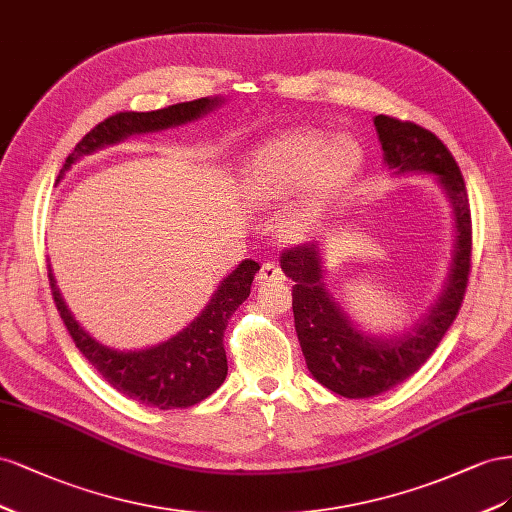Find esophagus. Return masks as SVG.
I'll return each instance as SVG.
<instances>
[{
	"mask_svg": "<svg viewBox=\"0 0 512 512\" xmlns=\"http://www.w3.org/2000/svg\"><path fill=\"white\" fill-rule=\"evenodd\" d=\"M285 274L281 270V266L276 261H266L261 270L257 272V281L259 283H268V281H283Z\"/></svg>",
	"mask_w": 512,
	"mask_h": 512,
	"instance_id": "1",
	"label": "esophagus"
}]
</instances>
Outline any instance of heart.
<instances>
[{
  "instance_id": "b5f03b06",
  "label": "heart",
  "mask_w": 512,
  "mask_h": 512,
  "mask_svg": "<svg viewBox=\"0 0 512 512\" xmlns=\"http://www.w3.org/2000/svg\"><path fill=\"white\" fill-rule=\"evenodd\" d=\"M360 167L356 145L328 143L317 133H289L274 139L246 160L242 184L248 199L261 206L287 201L302 186L291 223L309 225L326 203L352 180Z\"/></svg>"
}]
</instances>
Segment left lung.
I'll return each instance as SVG.
<instances>
[{"instance_id":"1","label":"left lung","mask_w":512,"mask_h":512,"mask_svg":"<svg viewBox=\"0 0 512 512\" xmlns=\"http://www.w3.org/2000/svg\"><path fill=\"white\" fill-rule=\"evenodd\" d=\"M375 130L390 169L440 175L457 214V255L442 300L412 330L394 339L364 337L321 287L315 244L283 251L281 266L294 281V321L306 367L321 386L347 399L377 397L410 379L429 360L459 315L472 272L470 197L455 156L431 130L414 122L377 115Z\"/></svg>"}]
</instances>
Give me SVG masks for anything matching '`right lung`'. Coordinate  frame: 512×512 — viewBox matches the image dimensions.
Returning <instances> with one entry per match:
<instances>
[{
  "label": "right lung",
  "mask_w": 512,
  "mask_h": 512,
  "mask_svg": "<svg viewBox=\"0 0 512 512\" xmlns=\"http://www.w3.org/2000/svg\"><path fill=\"white\" fill-rule=\"evenodd\" d=\"M216 102V98H197L158 111H120L109 115L75 145L60 171V178L83 154H90L102 145L118 143L128 135L191 122L201 113L210 111ZM257 270L259 264L253 259H244L221 283L206 311L191 326L167 343L141 349V352H115V349L96 343L68 313L51 270L49 285L57 313H60L70 339L109 386L143 405L158 407V410H178V407H191L208 399L225 382V330L231 315L251 294V283Z\"/></svg>",
  "instance_id": "obj_1"
}]
</instances>
